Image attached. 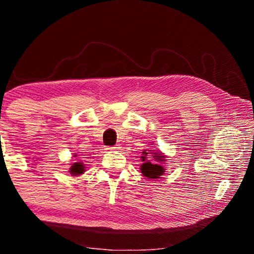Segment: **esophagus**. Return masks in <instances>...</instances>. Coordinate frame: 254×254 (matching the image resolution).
Listing matches in <instances>:
<instances>
[{"label":"esophagus","instance_id":"esophagus-1","mask_svg":"<svg viewBox=\"0 0 254 254\" xmlns=\"http://www.w3.org/2000/svg\"><path fill=\"white\" fill-rule=\"evenodd\" d=\"M120 147H118V145H114V147H109L107 148V150H110V151H115V150H119Z\"/></svg>","mask_w":254,"mask_h":254}]
</instances>
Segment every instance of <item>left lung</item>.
<instances>
[{"label":"left lung","mask_w":254,"mask_h":254,"mask_svg":"<svg viewBox=\"0 0 254 254\" xmlns=\"http://www.w3.org/2000/svg\"><path fill=\"white\" fill-rule=\"evenodd\" d=\"M149 152H143V157L142 158V161H144L143 165H141V173L143 174V176L145 177H148L149 179H156L159 178L160 176H162V174H165V169H163V167L159 165V163H151L149 160H145V157L148 156ZM154 159V161L157 162H161V161H165V156H162L161 152H158V153H154V156H152Z\"/></svg>","instance_id":"obj_1"}]
</instances>
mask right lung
I'll return each mask as SVG.
<instances>
[{
    "label": "right lung",
    "instance_id": "1",
    "mask_svg": "<svg viewBox=\"0 0 254 254\" xmlns=\"http://www.w3.org/2000/svg\"><path fill=\"white\" fill-rule=\"evenodd\" d=\"M76 156H77V154H75L74 157H76ZM84 171H85V167H84V165H83V163H81V162H75V163H72V166L69 168V173H70L71 175H74V176L83 174Z\"/></svg>",
    "mask_w": 254,
    "mask_h": 254
}]
</instances>
